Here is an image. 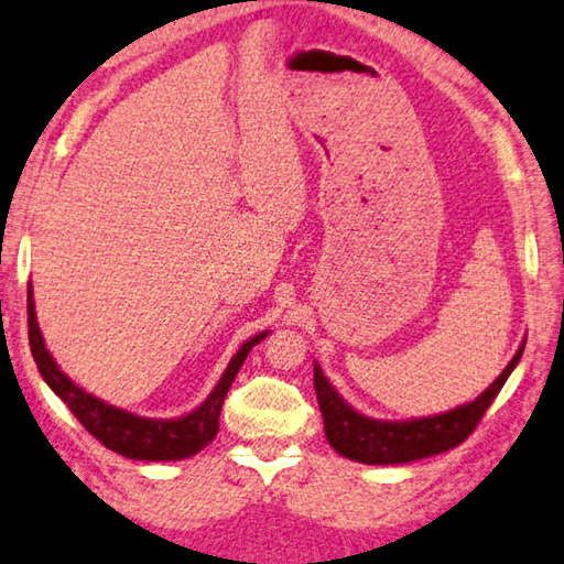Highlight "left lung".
Masks as SVG:
<instances>
[{
  "label": "left lung",
  "mask_w": 564,
  "mask_h": 564,
  "mask_svg": "<svg viewBox=\"0 0 564 564\" xmlns=\"http://www.w3.org/2000/svg\"><path fill=\"white\" fill-rule=\"evenodd\" d=\"M522 351H525V341L520 344L516 357L510 359L500 377L476 401L463 403V406L446 413H436V416L409 421H379L364 416V413L351 409L339 397L337 389L324 377L319 364L314 361V391H317L324 433H327L329 446L339 456L367 463V466H399V463L421 460L456 448L458 443L466 441L476 431L482 413L496 401L502 383L508 381L512 369L518 367Z\"/></svg>",
  "instance_id": "obj_1"
}]
</instances>
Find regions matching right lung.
Listing matches in <instances>:
<instances>
[{
    "label": "right lung",
    "mask_w": 564,
    "mask_h": 564,
    "mask_svg": "<svg viewBox=\"0 0 564 564\" xmlns=\"http://www.w3.org/2000/svg\"><path fill=\"white\" fill-rule=\"evenodd\" d=\"M26 314H29V347L36 361V369L42 379L48 383L58 399H62L74 416L82 421V426L91 433L94 438L104 443L106 448L121 453L133 460H183L200 453L207 443L217 436V423H220L223 401L230 391L237 371L252 351L254 344H260L270 332L254 334L247 339L235 357L227 364L217 387L210 391L200 406L177 419H145L126 409L111 406L94 393L84 391L74 383L66 373L58 369L52 354H48L42 329H39L36 312H34V292L32 284L26 290Z\"/></svg>",
    "instance_id": "1"
}]
</instances>
